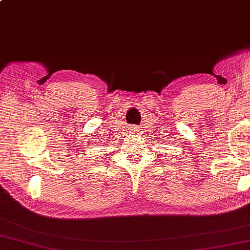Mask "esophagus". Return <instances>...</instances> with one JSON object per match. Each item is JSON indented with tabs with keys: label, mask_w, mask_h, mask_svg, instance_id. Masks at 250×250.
<instances>
[{
	"label": "esophagus",
	"mask_w": 250,
	"mask_h": 250,
	"mask_svg": "<svg viewBox=\"0 0 250 250\" xmlns=\"http://www.w3.org/2000/svg\"><path fill=\"white\" fill-rule=\"evenodd\" d=\"M130 129H131L130 131H131V133H132V134H135V133H136V132L138 131V130L136 129V127H135V126H131V127H130Z\"/></svg>",
	"instance_id": "34e87169"
}]
</instances>
